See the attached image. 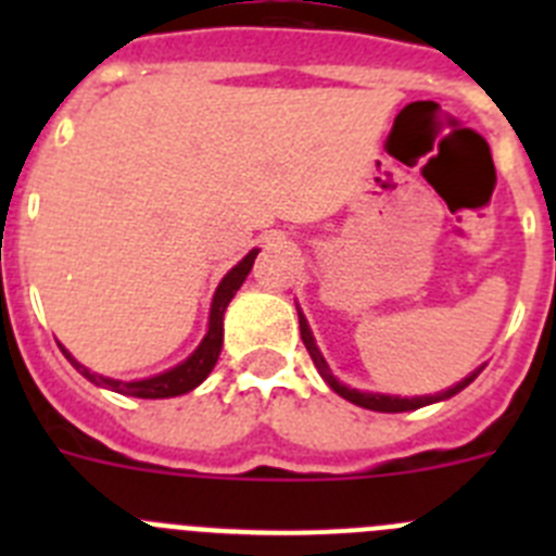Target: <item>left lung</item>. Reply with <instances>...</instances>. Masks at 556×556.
<instances>
[{
  "label": "left lung",
  "mask_w": 556,
  "mask_h": 556,
  "mask_svg": "<svg viewBox=\"0 0 556 556\" xmlns=\"http://www.w3.org/2000/svg\"><path fill=\"white\" fill-rule=\"evenodd\" d=\"M298 317H301V337H303V345H306V351H308V356H312L314 367H317V370H320V376L326 378V384L331 387V390L337 392V395H342V397H345V401H351V404L362 406V409H372V412H412V409H420V406L437 404V401H445V397H451V395H456V392H462V390H465V387H468L470 381H473V378L481 372V367H479V370L470 372L468 378H462L459 384L448 387V390H445V392H437V395L397 397V395H378V392H358V390H351V387L339 384L337 378H333L331 367L326 365V358H323L320 348H317V342H314L312 328H308V323H306V317H303L301 308H298Z\"/></svg>",
  "instance_id": "left-lung-1"
}]
</instances>
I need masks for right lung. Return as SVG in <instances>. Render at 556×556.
I'll use <instances>...</instances> for the list:
<instances>
[{
	"instance_id": "obj_1",
	"label": "right lung",
	"mask_w": 556,
	"mask_h": 556,
	"mask_svg": "<svg viewBox=\"0 0 556 556\" xmlns=\"http://www.w3.org/2000/svg\"><path fill=\"white\" fill-rule=\"evenodd\" d=\"M255 255L258 250H250L244 255L242 262L236 264L228 275H225L223 281H219L217 292H214V301H211V314H208V331H205L203 342L198 345V351L191 353L186 362H180L178 367H172V370L161 372V376H152V378H141V381H116V378H108L100 376V372H91L88 367H83L66 348H61L63 356L72 362L77 372L91 381L97 387H105V390L119 392V395H130V397H175V395H184V392L194 390L198 384H203L208 372L214 370L217 365L219 351H223V317H225V308L228 303L233 301V294L239 292V287L244 283L248 273L253 269Z\"/></svg>"
}]
</instances>
